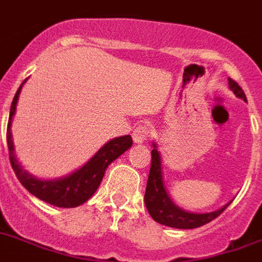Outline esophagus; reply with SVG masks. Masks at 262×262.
<instances>
[{"instance_id": "esophagus-1", "label": "esophagus", "mask_w": 262, "mask_h": 262, "mask_svg": "<svg viewBox=\"0 0 262 262\" xmlns=\"http://www.w3.org/2000/svg\"><path fill=\"white\" fill-rule=\"evenodd\" d=\"M151 137V129L147 125H139L136 126L133 130V141L140 144V143H144Z\"/></svg>"}]
</instances>
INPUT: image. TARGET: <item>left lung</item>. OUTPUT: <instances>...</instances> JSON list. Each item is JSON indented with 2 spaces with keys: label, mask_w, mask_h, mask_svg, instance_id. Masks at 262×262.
I'll return each instance as SVG.
<instances>
[{
  "label": "left lung",
  "mask_w": 262,
  "mask_h": 262,
  "mask_svg": "<svg viewBox=\"0 0 262 262\" xmlns=\"http://www.w3.org/2000/svg\"><path fill=\"white\" fill-rule=\"evenodd\" d=\"M229 89L237 96L246 101V95L242 91V88L239 86L236 81H233L228 78ZM144 202L147 206L149 215L152 217L157 223L171 228L180 229H192L202 227V225L210 223L211 220L217 219L223 211L228 207L225 205L220 210L211 211V213H189L179 206H176L171 202V199L167 195L165 185H163V176H162V166H161V155L158 152L157 145L154 144V149L151 151V169H149L148 181H147V188H145Z\"/></svg>",
  "instance_id": "1"
}]
</instances>
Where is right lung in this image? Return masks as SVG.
<instances>
[{
  "mask_svg": "<svg viewBox=\"0 0 262 262\" xmlns=\"http://www.w3.org/2000/svg\"><path fill=\"white\" fill-rule=\"evenodd\" d=\"M23 83L20 85L15 97H13L11 113H9V121H8L7 141L12 169L15 171L16 177L19 179L20 183L23 184V187L29 192L33 193L34 196L39 198L41 201H45L47 203H51V205L57 207L79 206V205L86 202L88 199L96 192V189L99 188L100 183L103 180L105 169L119 155H122L126 149L130 148L132 144H133V140L129 135L110 140L104 147H101L97 151V154L86 165H83L81 169H78L77 171H74L73 174L67 176L64 179L49 180V181L35 179L31 174H29L27 171L23 170V167L20 166L19 162H17L15 154H13V143H12L11 137L12 117L16 111V103L19 99V93L21 91Z\"/></svg>",
  "mask_w": 262,
  "mask_h": 262,
  "instance_id": "right-lung-1",
  "label": "right lung"
}]
</instances>
